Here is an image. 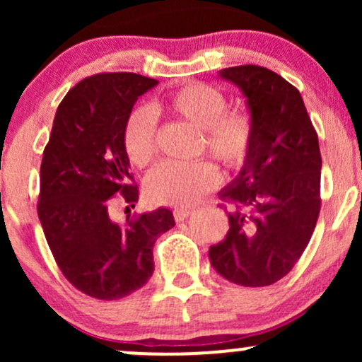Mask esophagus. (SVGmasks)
<instances>
[{"label":"esophagus","mask_w":362,"mask_h":362,"mask_svg":"<svg viewBox=\"0 0 362 362\" xmlns=\"http://www.w3.org/2000/svg\"><path fill=\"white\" fill-rule=\"evenodd\" d=\"M192 214V209H175L173 211V218H175V221H184V219L189 218V216Z\"/></svg>","instance_id":"1"}]
</instances>
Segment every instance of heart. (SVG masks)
<instances>
[{
    "mask_svg": "<svg viewBox=\"0 0 362 362\" xmlns=\"http://www.w3.org/2000/svg\"><path fill=\"white\" fill-rule=\"evenodd\" d=\"M158 110L202 132V148L224 168L238 170L248 160L253 120L243 110H226V97L207 83H189L168 93ZM124 151L134 167L143 168L156 155L155 117L148 109L127 115ZM219 184V173L207 161L194 165L161 163L144 180V195L155 206H192Z\"/></svg>",
    "mask_w": 362,
    "mask_h": 362,
    "instance_id": "1",
    "label": "heart"
}]
</instances>
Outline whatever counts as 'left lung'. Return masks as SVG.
Masks as SVG:
<instances>
[{
    "label": "left lung",
    "instance_id": "left-lung-1",
    "mask_svg": "<svg viewBox=\"0 0 362 362\" xmlns=\"http://www.w3.org/2000/svg\"><path fill=\"white\" fill-rule=\"evenodd\" d=\"M219 78L243 93L253 143L240 173L221 189L235 204L230 230L209 248L214 271L247 288L271 286L308 247L320 214L318 136L300 91L260 66L224 68Z\"/></svg>",
    "mask_w": 362,
    "mask_h": 362
}]
</instances>
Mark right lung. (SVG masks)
<instances>
[{"instance_id": "obj_1", "label": "right lung", "mask_w": 362, "mask_h": 362, "mask_svg": "<svg viewBox=\"0 0 362 362\" xmlns=\"http://www.w3.org/2000/svg\"><path fill=\"white\" fill-rule=\"evenodd\" d=\"M158 85L136 73H102L68 91L54 117L40 165L37 213L57 265L76 289L97 300H119L153 276V245L175 226L158 207L120 224L109 199L138 201L124 151V124L141 95Z\"/></svg>"}]
</instances>
